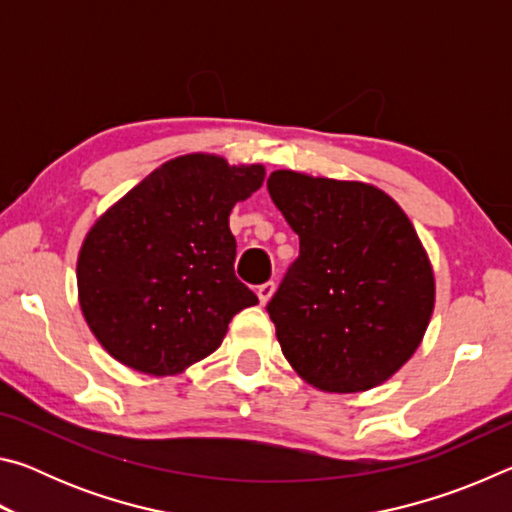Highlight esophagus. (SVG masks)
Wrapping results in <instances>:
<instances>
[{
    "label": "esophagus",
    "mask_w": 512,
    "mask_h": 512,
    "mask_svg": "<svg viewBox=\"0 0 512 512\" xmlns=\"http://www.w3.org/2000/svg\"><path fill=\"white\" fill-rule=\"evenodd\" d=\"M273 291H275V282H264L262 287H257V296H259V302H262V305H266V302L271 300Z\"/></svg>",
    "instance_id": "34e87169"
}]
</instances>
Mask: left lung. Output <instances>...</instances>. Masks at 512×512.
Returning a JSON list of instances; mask_svg holds the SVG:
<instances>
[{"label":"left lung","mask_w":512,"mask_h":512,"mask_svg":"<svg viewBox=\"0 0 512 512\" xmlns=\"http://www.w3.org/2000/svg\"><path fill=\"white\" fill-rule=\"evenodd\" d=\"M266 187L300 237V255L266 307L284 357L325 393L384 384L418 350L436 302L409 216L357 180L280 169Z\"/></svg>","instance_id":"left-lung-1"}]
</instances>
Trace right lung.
<instances>
[{"mask_svg":"<svg viewBox=\"0 0 512 512\" xmlns=\"http://www.w3.org/2000/svg\"><path fill=\"white\" fill-rule=\"evenodd\" d=\"M262 164L219 155L164 162L83 239L76 282L85 323L124 366L164 377L219 348L257 296L235 275L230 212L264 183Z\"/></svg>","mask_w":512,"mask_h":512,"instance_id":"1","label":"right lung"}]
</instances>
